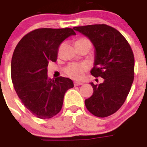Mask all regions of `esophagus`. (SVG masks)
<instances>
[{
  "instance_id": "esophagus-1",
  "label": "esophagus",
  "mask_w": 147,
  "mask_h": 147,
  "mask_svg": "<svg viewBox=\"0 0 147 147\" xmlns=\"http://www.w3.org/2000/svg\"><path fill=\"white\" fill-rule=\"evenodd\" d=\"M74 85H75V86H81V85H83V83H81V82H75V83H74Z\"/></svg>"
}]
</instances>
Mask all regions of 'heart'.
<instances>
[{"label": "heart", "instance_id": "obj_1", "mask_svg": "<svg viewBox=\"0 0 147 147\" xmlns=\"http://www.w3.org/2000/svg\"><path fill=\"white\" fill-rule=\"evenodd\" d=\"M84 41L88 40L86 39H84V38H82V39H78L75 42V43H77V42H84ZM88 66L86 63H81V64H79V63H72V64H69L68 66H67L65 67L64 72H65V73L68 76H69L72 78L79 80V79H81L84 76V74L88 70Z\"/></svg>", "mask_w": 147, "mask_h": 147}]
</instances>
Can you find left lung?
<instances>
[{
	"label": "left lung",
	"mask_w": 147,
	"mask_h": 147,
	"mask_svg": "<svg viewBox=\"0 0 147 147\" xmlns=\"http://www.w3.org/2000/svg\"><path fill=\"white\" fill-rule=\"evenodd\" d=\"M90 39L94 47V63L91 74L104 79L94 85L93 94L85 100L90 113L106 117L124 104L134 79V55L122 34L105 24L74 27Z\"/></svg>",
	"instance_id": "8db88e82"
}]
</instances>
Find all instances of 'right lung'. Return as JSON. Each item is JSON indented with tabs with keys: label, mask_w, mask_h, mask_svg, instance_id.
Wrapping results in <instances>:
<instances>
[{
	"label": "right lung",
	"mask_w": 147,
	"mask_h": 147,
	"mask_svg": "<svg viewBox=\"0 0 147 147\" xmlns=\"http://www.w3.org/2000/svg\"><path fill=\"white\" fill-rule=\"evenodd\" d=\"M75 34L69 28L36 29L14 49L11 63L14 88L23 105L38 118L50 119L59 113L64 94L74 87L67 78H48L47 66L57 60L61 43Z\"/></svg>",
	"instance_id": "1"
}]
</instances>
